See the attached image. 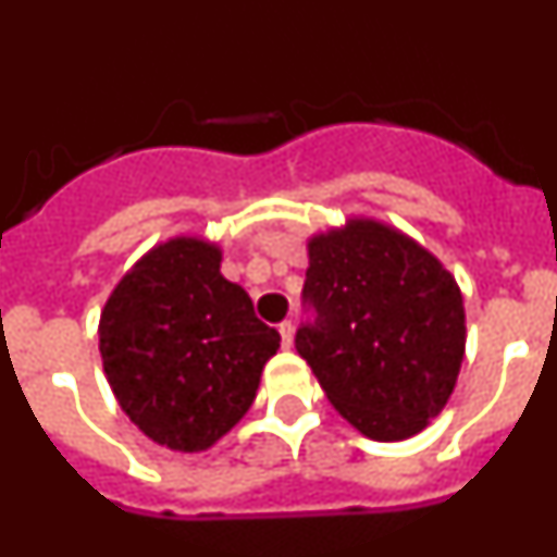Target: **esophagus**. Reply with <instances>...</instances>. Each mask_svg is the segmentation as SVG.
Here are the masks:
<instances>
[{
	"mask_svg": "<svg viewBox=\"0 0 557 557\" xmlns=\"http://www.w3.org/2000/svg\"><path fill=\"white\" fill-rule=\"evenodd\" d=\"M278 334H282V346H284V348L293 346V334H295L293 321H284L282 326H278Z\"/></svg>",
	"mask_w": 557,
	"mask_h": 557,
	"instance_id": "34e87169",
	"label": "esophagus"
}]
</instances>
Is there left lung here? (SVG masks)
I'll use <instances>...</instances> for the list:
<instances>
[{
	"label": "left lung",
	"mask_w": 557,
	"mask_h": 557,
	"mask_svg": "<svg viewBox=\"0 0 557 557\" xmlns=\"http://www.w3.org/2000/svg\"><path fill=\"white\" fill-rule=\"evenodd\" d=\"M295 348L334 410L373 441H407L449 401L466 354L455 275L412 236L351 218L307 243Z\"/></svg>",
	"instance_id": "obj_1"
}]
</instances>
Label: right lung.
I'll use <instances>...</instances> for the list:
<instances>
[{
    "instance_id": "right-lung-1",
    "label": "right lung",
    "mask_w": 557,
    "mask_h": 557,
    "mask_svg": "<svg viewBox=\"0 0 557 557\" xmlns=\"http://www.w3.org/2000/svg\"><path fill=\"white\" fill-rule=\"evenodd\" d=\"M220 262L218 243L172 236L122 275L100 314L113 396L133 424L172 451L211 449L239 424L282 343Z\"/></svg>"
}]
</instances>
